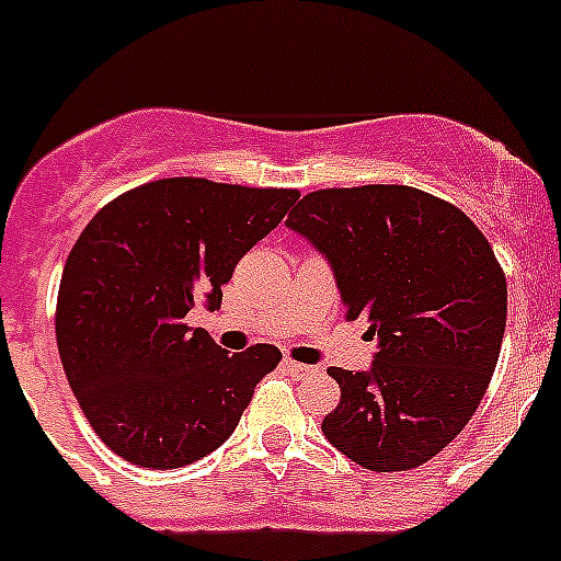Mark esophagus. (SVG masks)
Listing matches in <instances>:
<instances>
[{
  "label": "esophagus",
  "mask_w": 561,
  "mask_h": 561,
  "mask_svg": "<svg viewBox=\"0 0 561 561\" xmlns=\"http://www.w3.org/2000/svg\"><path fill=\"white\" fill-rule=\"evenodd\" d=\"M284 368L295 376H309L317 370L314 365H304V362H291V359H284Z\"/></svg>",
  "instance_id": "34e87169"
}]
</instances>
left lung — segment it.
I'll return each mask as SVG.
<instances>
[{"instance_id":"1","label":"left lung","mask_w":561,"mask_h":561,"mask_svg":"<svg viewBox=\"0 0 561 561\" xmlns=\"http://www.w3.org/2000/svg\"><path fill=\"white\" fill-rule=\"evenodd\" d=\"M286 227L329 261L348 320H368V370L331 368L325 438L370 472L427 463L478 410L505 331V277L458 207L408 185L304 196Z\"/></svg>"}]
</instances>
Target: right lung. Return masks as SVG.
<instances>
[{"label": "right lung", "mask_w": 561, "mask_h": 561, "mask_svg": "<svg viewBox=\"0 0 561 561\" xmlns=\"http://www.w3.org/2000/svg\"><path fill=\"white\" fill-rule=\"evenodd\" d=\"M297 191L157 180L108 202L64 264L56 336L64 374L112 453L176 469L219 449L277 368L275 345L230 354L187 329L221 306V286Z\"/></svg>", "instance_id": "right-lung-1"}]
</instances>
